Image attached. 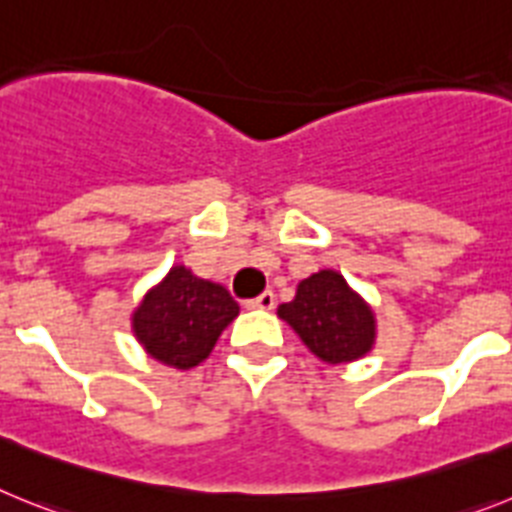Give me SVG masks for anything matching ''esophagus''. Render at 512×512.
<instances>
[{
    "label": "esophagus",
    "instance_id": "34e87169",
    "mask_svg": "<svg viewBox=\"0 0 512 512\" xmlns=\"http://www.w3.org/2000/svg\"><path fill=\"white\" fill-rule=\"evenodd\" d=\"M273 304H275L273 291H265V293H260L257 299L244 301V306H247V309H273Z\"/></svg>",
    "mask_w": 512,
    "mask_h": 512
}]
</instances>
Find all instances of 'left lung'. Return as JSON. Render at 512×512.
I'll use <instances>...</instances> for the list:
<instances>
[{"instance_id":"1","label":"left lung","mask_w":512,"mask_h":512,"mask_svg":"<svg viewBox=\"0 0 512 512\" xmlns=\"http://www.w3.org/2000/svg\"><path fill=\"white\" fill-rule=\"evenodd\" d=\"M278 317L324 363L358 361L376 342L371 306L335 270L304 278L293 301L278 306Z\"/></svg>"}]
</instances>
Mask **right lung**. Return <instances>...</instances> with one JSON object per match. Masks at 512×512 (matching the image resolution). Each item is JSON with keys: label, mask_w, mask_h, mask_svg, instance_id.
Returning <instances> with one entry per match:
<instances>
[{"label": "right lung", "mask_w": 512, "mask_h": 512, "mask_svg": "<svg viewBox=\"0 0 512 512\" xmlns=\"http://www.w3.org/2000/svg\"><path fill=\"white\" fill-rule=\"evenodd\" d=\"M237 314L239 304L224 286L203 281L185 265H175L159 286L146 293L131 324L136 340L154 361L188 371L206 361Z\"/></svg>", "instance_id": "1"}]
</instances>
